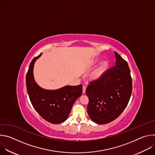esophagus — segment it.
I'll return each instance as SVG.
<instances>
[{
    "instance_id": "34e87169",
    "label": "esophagus",
    "mask_w": 155,
    "mask_h": 155,
    "mask_svg": "<svg viewBox=\"0 0 155 155\" xmlns=\"http://www.w3.org/2000/svg\"><path fill=\"white\" fill-rule=\"evenodd\" d=\"M86 89V87L84 85H83V93H85Z\"/></svg>"
}]
</instances>
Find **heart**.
I'll return each instance as SVG.
<instances>
[{
    "instance_id": "b5f03b06",
    "label": "heart",
    "mask_w": 155,
    "mask_h": 155,
    "mask_svg": "<svg viewBox=\"0 0 155 155\" xmlns=\"http://www.w3.org/2000/svg\"><path fill=\"white\" fill-rule=\"evenodd\" d=\"M97 64V61L96 60H93L91 61L90 63L89 66L90 67H93L96 64ZM109 65L108 61L107 60H104L102 61L100 64L97 66V67L95 69V70L91 73L90 75V78L93 81H96L101 78L106 70L107 69Z\"/></svg>"
}]
</instances>
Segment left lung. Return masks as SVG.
I'll return each instance as SVG.
<instances>
[{
    "instance_id": "obj_1",
    "label": "left lung",
    "mask_w": 155,
    "mask_h": 155,
    "mask_svg": "<svg viewBox=\"0 0 155 155\" xmlns=\"http://www.w3.org/2000/svg\"><path fill=\"white\" fill-rule=\"evenodd\" d=\"M116 63L99 80L88 85L87 112L99 124L118 118L127 106L132 93V78L127 62L115 51Z\"/></svg>"
}]
</instances>
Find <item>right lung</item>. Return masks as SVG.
I'll return each instance as SVG.
<instances>
[{"label": "right lung", "mask_w": 155, "mask_h": 155, "mask_svg": "<svg viewBox=\"0 0 155 155\" xmlns=\"http://www.w3.org/2000/svg\"><path fill=\"white\" fill-rule=\"evenodd\" d=\"M42 53L31 61L26 74V87L30 101L37 112L46 121L59 124L67 120L75 101L82 94V85H66L57 90L40 87L34 77V66Z\"/></svg>", "instance_id": "add662e5"}]
</instances>
